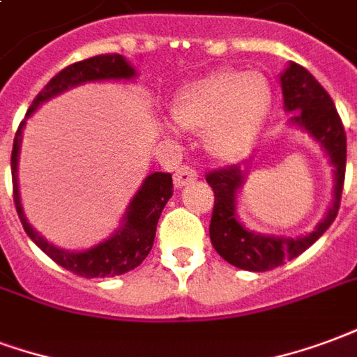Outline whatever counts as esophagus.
<instances>
[{"instance_id":"34e87169","label":"esophagus","mask_w":357,"mask_h":357,"mask_svg":"<svg viewBox=\"0 0 357 357\" xmlns=\"http://www.w3.org/2000/svg\"><path fill=\"white\" fill-rule=\"evenodd\" d=\"M175 186L176 188H184L186 184H190V182H194L197 178V173L194 171L192 167H188V165H182V167H178L175 171Z\"/></svg>"}]
</instances>
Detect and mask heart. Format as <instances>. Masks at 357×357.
Here are the masks:
<instances>
[{"mask_svg": "<svg viewBox=\"0 0 357 357\" xmlns=\"http://www.w3.org/2000/svg\"><path fill=\"white\" fill-rule=\"evenodd\" d=\"M270 85L259 72L218 70L192 83L173 104V121L184 131H204L209 155L230 161L251 148L270 108Z\"/></svg>", "mask_w": 357, "mask_h": 357, "instance_id": "b5f03b06", "label": "heart"}]
</instances>
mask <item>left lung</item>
<instances>
[{
	"label": "left lung",
	"instance_id": "left-lung-1",
	"mask_svg": "<svg viewBox=\"0 0 357 357\" xmlns=\"http://www.w3.org/2000/svg\"><path fill=\"white\" fill-rule=\"evenodd\" d=\"M280 82L283 108L285 112H295L291 123L308 132L324 148L335 167L333 204L324 220L316 226V230L306 236L282 238L255 234L239 222L236 213V196L247 176L245 165H230L207 173L205 178L215 192V207L209 225L211 243L226 262L249 272H266L275 266H282L283 262L304 253L316 239L321 238L339 213L344 186L346 132L329 93L317 83L308 70L296 62L289 64Z\"/></svg>",
	"mask_w": 357,
	"mask_h": 357
}]
</instances>
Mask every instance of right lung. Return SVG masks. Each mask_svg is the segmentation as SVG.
<instances>
[{
    "instance_id": "obj_1",
    "label": "right lung",
    "mask_w": 357,
    "mask_h": 357,
    "mask_svg": "<svg viewBox=\"0 0 357 357\" xmlns=\"http://www.w3.org/2000/svg\"><path fill=\"white\" fill-rule=\"evenodd\" d=\"M137 75L135 68L125 61L121 54H98L91 56L87 61H79L70 64L51 82L40 91V95L33 98L30 110L26 112V118L40 108L41 104L51 100L53 96L61 95L64 91L83 85L87 82H104V79H132ZM26 119L18 125L15 135L11 153V173H13V199L17 207L18 218L24 226V232L30 236L41 251L53 259L56 264L66 268L83 278H114L125 272H131L140 262L144 261L148 253L152 251L155 228L161 217V211L173 196V178L169 173H152L142 182L129 204L125 217L121 220L119 230L112 234L110 238L100 241L98 245L85 249V251H64L53 243H49L43 236L33 230L26 220L22 204H20V192H18V153L22 144V129Z\"/></svg>"
}]
</instances>
